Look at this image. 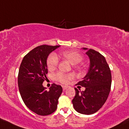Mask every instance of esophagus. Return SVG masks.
Wrapping results in <instances>:
<instances>
[{"instance_id":"1","label":"esophagus","mask_w":129,"mask_h":129,"mask_svg":"<svg viewBox=\"0 0 129 129\" xmlns=\"http://www.w3.org/2000/svg\"><path fill=\"white\" fill-rule=\"evenodd\" d=\"M67 88H68L67 86H62V89H63V90H66Z\"/></svg>"}]
</instances>
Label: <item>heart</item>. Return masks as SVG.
<instances>
[{
    "instance_id": "1",
    "label": "heart",
    "mask_w": 129,
    "mask_h": 129,
    "mask_svg": "<svg viewBox=\"0 0 129 129\" xmlns=\"http://www.w3.org/2000/svg\"><path fill=\"white\" fill-rule=\"evenodd\" d=\"M61 55L67 59L72 64L75 65L80 63L83 60L82 54L76 51H66ZM59 57L55 54L52 53L48 56L47 59V66L49 70H54L59 64ZM74 75L72 74H65L62 72H59L54 75V78L56 81L62 84H66L70 80L74 78Z\"/></svg>"
}]
</instances>
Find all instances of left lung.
I'll return each mask as SVG.
<instances>
[{
	"instance_id": "8db88e82",
	"label": "left lung",
	"mask_w": 129,
	"mask_h": 129,
	"mask_svg": "<svg viewBox=\"0 0 129 129\" xmlns=\"http://www.w3.org/2000/svg\"><path fill=\"white\" fill-rule=\"evenodd\" d=\"M83 49H87L83 48ZM86 54L90 60L86 75L76 85L85 88L84 91L75 89V96L72 100L74 109L83 114H92L103 106L111 90V70L102 54L89 49Z\"/></svg>"
}]
</instances>
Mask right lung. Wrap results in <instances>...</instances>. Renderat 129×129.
Returning <instances> with one entry per match:
<instances>
[{
  "label": "right lung",
  "mask_w": 129,
  "mask_h": 129,
  "mask_svg": "<svg viewBox=\"0 0 129 129\" xmlns=\"http://www.w3.org/2000/svg\"><path fill=\"white\" fill-rule=\"evenodd\" d=\"M59 47L41 45L35 47L24 57L19 69L18 85L21 98L31 111L40 116L55 112L62 94L60 85L52 83L49 91L43 86L48 73L47 57Z\"/></svg>",
  "instance_id": "1"
}]
</instances>
